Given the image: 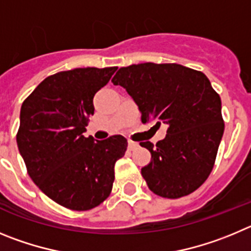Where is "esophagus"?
<instances>
[{
    "instance_id": "obj_1",
    "label": "esophagus",
    "mask_w": 251,
    "mask_h": 251,
    "mask_svg": "<svg viewBox=\"0 0 251 251\" xmlns=\"http://www.w3.org/2000/svg\"><path fill=\"white\" fill-rule=\"evenodd\" d=\"M139 148V145H137L136 142H134V141H128V150H136V149Z\"/></svg>"
}]
</instances>
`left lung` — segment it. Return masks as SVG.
Wrapping results in <instances>:
<instances>
[{
	"instance_id": "obj_1",
	"label": "left lung",
	"mask_w": 251,
	"mask_h": 251,
	"mask_svg": "<svg viewBox=\"0 0 251 251\" xmlns=\"http://www.w3.org/2000/svg\"><path fill=\"white\" fill-rule=\"evenodd\" d=\"M111 81L139 106L142 123L168 126L156 145L140 142L151 152L150 164L141 169L149 189L177 199L201 186L224 134L220 96L209 78L182 65L145 62L121 67Z\"/></svg>"
}]
</instances>
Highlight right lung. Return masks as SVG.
Returning <instances> with one entry per match:
<instances>
[{"mask_svg": "<svg viewBox=\"0 0 251 251\" xmlns=\"http://www.w3.org/2000/svg\"><path fill=\"white\" fill-rule=\"evenodd\" d=\"M117 67H86L45 78L24 101L17 146L31 179L62 206L85 211L100 205L112 190L115 162L127 140L114 135L102 141L85 137L94 115L95 94Z\"/></svg>", "mask_w": 251, "mask_h": 251, "instance_id": "right-lung-1", "label": "right lung"}]
</instances>
